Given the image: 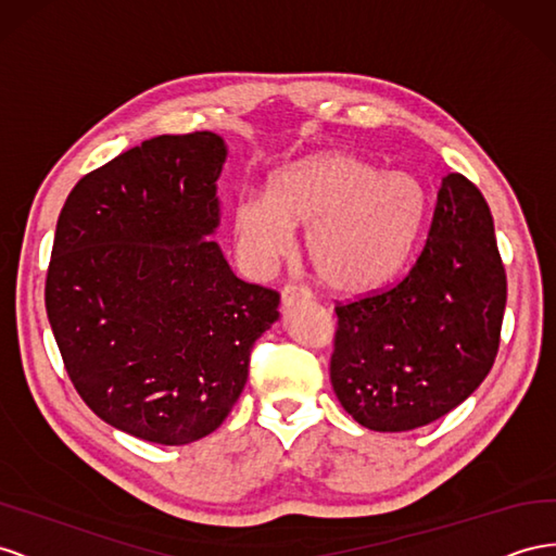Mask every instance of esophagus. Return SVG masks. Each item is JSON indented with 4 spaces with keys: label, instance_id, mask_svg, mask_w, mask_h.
<instances>
[{
    "label": "esophagus",
    "instance_id": "1",
    "mask_svg": "<svg viewBox=\"0 0 556 556\" xmlns=\"http://www.w3.org/2000/svg\"><path fill=\"white\" fill-rule=\"evenodd\" d=\"M280 296H282V306L290 308V306H294L299 302H308L313 294H311L308 288H304V285H285Z\"/></svg>",
    "mask_w": 556,
    "mask_h": 556
}]
</instances>
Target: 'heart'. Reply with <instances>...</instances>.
<instances>
[{
    "mask_svg": "<svg viewBox=\"0 0 556 556\" xmlns=\"http://www.w3.org/2000/svg\"><path fill=\"white\" fill-rule=\"evenodd\" d=\"M426 210L416 177L329 152L280 170L268 197L243 193L233 207V236L252 266L268 268L292 252V227H304L318 278L334 292L363 294L407 262Z\"/></svg>",
    "mask_w": 556,
    "mask_h": 556,
    "instance_id": "1",
    "label": "heart"
}]
</instances>
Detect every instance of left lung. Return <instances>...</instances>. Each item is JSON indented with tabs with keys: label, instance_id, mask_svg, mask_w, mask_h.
Listing matches in <instances>:
<instances>
[{
	"label": "left lung",
	"instance_id": "8db88e82",
	"mask_svg": "<svg viewBox=\"0 0 556 556\" xmlns=\"http://www.w3.org/2000/svg\"><path fill=\"white\" fill-rule=\"evenodd\" d=\"M505 299L491 210L468 177L448 173L404 278L334 308L329 379L341 407L377 432L421 428L456 409L493 367Z\"/></svg>",
	"mask_w": 556,
	"mask_h": 556
}]
</instances>
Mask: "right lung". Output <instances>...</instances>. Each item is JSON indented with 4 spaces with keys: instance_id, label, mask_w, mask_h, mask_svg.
Instances as JSON below:
<instances>
[{
    "instance_id": "obj_1",
    "label": "right lung",
    "mask_w": 556,
    "mask_h": 556,
    "mask_svg": "<svg viewBox=\"0 0 556 556\" xmlns=\"http://www.w3.org/2000/svg\"><path fill=\"white\" fill-rule=\"evenodd\" d=\"M219 135H159L81 177L60 210L47 313L104 424L177 446L217 430L280 294L236 278L215 241Z\"/></svg>"
}]
</instances>
